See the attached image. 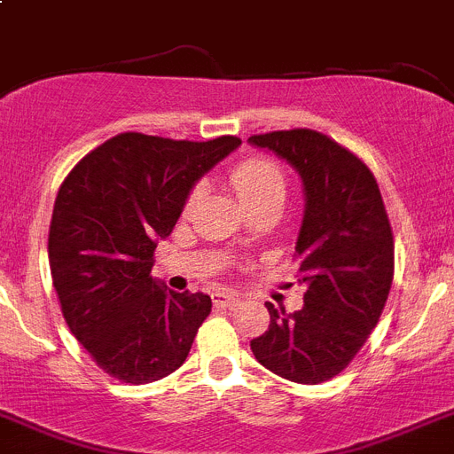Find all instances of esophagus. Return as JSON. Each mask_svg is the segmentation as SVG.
<instances>
[{"label":"esophagus","instance_id":"1","mask_svg":"<svg viewBox=\"0 0 454 454\" xmlns=\"http://www.w3.org/2000/svg\"><path fill=\"white\" fill-rule=\"evenodd\" d=\"M212 303L217 305V308L232 309L237 303H239V296H235V294L231 292H217V294H212Z\"/></svg>","mask_w":454,"mask_h":454}]
</instances>
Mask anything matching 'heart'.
<instances>
[{"label": "heart", "instance_id": "heart-1", "mask_svg": "<svg viewBox=\"0 0 454 454\" xmlns=\"http://www.w3.org/2000/svg\"><path fill=\"white\" fill-rule=\"evenodd\" d=\"M228 181L235 187V192L242 197L251 210L269 206V203H283L285 190H287V178L280 165L269 158H244L237 162L228 174ZM203 194V185H194L187 192L185 210H192L197 206Z\"/></svg>", "mask_w": 454, "mask_h": 454}]
</instances>
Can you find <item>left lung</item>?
<instances>
[{
  "mask_svg": "<svg viewBox=\"0 0 454 454\" xmlns=\"http://www.w3.org/2000/svg\"><path fill=\"white\" fill-rule=\"evenodd\" d=\"M248 142L296 167L305 217L296 242L303 308L269 309V330L251 341L264 369L318 385L353 362L378 325L394 280V232L378 181L362 158L312 129L271 130Z\"/></svg>",
  "mask_w": 454,
  "mask_h": 454,
  "instance_id": "obj_1",
  "label": "left lung"
}]
</instances>
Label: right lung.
Listing matches in <instances>:
<instances>
[{
	"instance_id": "1",
	"label": "right lung",
	"mask_w": 454,
	"mask_h": 454,
	"mask_svg": "<svg viewBox=\"0 0 454 454\" xmlns=\"http://www.w3.org/2000/svg\"><path fill=\"white\" fill-rule=\"evenodd\" d=\"M242 145L120 133L65 176L49 226V267L69 330L97 366L146 385L185 362L212 309L206 294L167 292L151 278L153 251L192 185Z\"/></svg>"
}]
</instances>
